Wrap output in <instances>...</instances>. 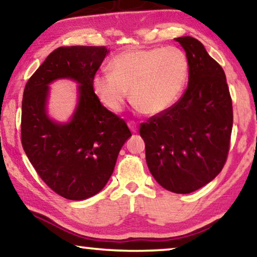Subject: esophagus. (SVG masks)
Listing matches in <instances>:
<instances>
[{
	"label": "esophagus",
	"instance_id": "1",
	"mask_svg": "<svg viewBox=\"0 0 257 257\" xmlns=\"http://www.w3.org/2000/svg\"><path fill=\"white\" fill-rule=\"evenodd\" d=\"M128 125H129V128H130V130H132L133 133H136L137 132V123H136V122L129 121L128 122Z\"/></svg>",
	"mask_w": 257,
	"mask_h": 257
}]
</instances>
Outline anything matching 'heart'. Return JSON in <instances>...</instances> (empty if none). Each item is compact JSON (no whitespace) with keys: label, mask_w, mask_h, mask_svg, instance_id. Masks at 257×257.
I'll list each match as a JSON object with an SVG mask.
<instances>
[{"label":"heart","mask_w":257,"mask_h":257,"mask_svg":"<svg viewBox=\"0 0 257 257\" xmlns=\"http://www.w3.org/2000/svg\"><path fill=\"white\" fill-rule=\"evenodd\" d=\"M112 72H97L92 79L95 95L107 108L120 112L132 90L133 102L145 114L156 115L173 106L188 76L186 53L175 46L132 49L109 64Z\"/></svg>","instance_id":"1"}]
</instances>
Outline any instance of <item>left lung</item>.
Returning a JSON list of instances; mask_svg holds the SVG:
<instances>
[{
  "label": "left lung",
  "instance_id": "left-lung-1",
  "mask_svg": "<svg viewBox=\"0 0 257 257\" xmlns=\"http://www.w3.org/2000/svg\"><path fill=\"white\" fill-rule=\"evenodd\" d=\"M189 63L188 86L165 112L140 125L145 158L164 188L189 194L217 177L226 163L232 98L223 68L193 37L175 38Z\"/></svg>",
  "mask_w": 257,
  "mask_h": 257
}]
</instances>
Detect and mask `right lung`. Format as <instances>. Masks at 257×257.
<instances>
[{
	"instance_id": "add662e5",
	"label": "right lung",
	"mask_w": 257,
	"mask_h": 257,
	"mask_svg": "<svg viewBox=\"0 0 257 257\" xmlns=\"http://www.w3.org/2000/svg\"><path fill=\"white\" fill-rule=\"evenodd\" d=\"M106 54V46L56 48L31 76L23 94V149L41 180L67 200H85L104 188L132 136L125 121L101 104L92 86ZM57 78L80 83L78 109L66 125L45 114L48 84Z\"/></svg>"
}]
</instances>
